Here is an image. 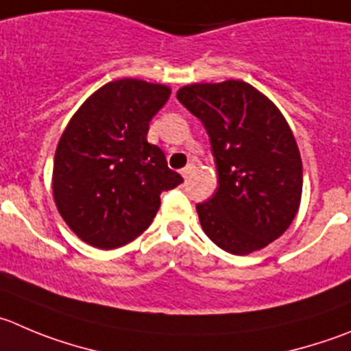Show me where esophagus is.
<instances>
[{"label": "esophagus", "mask_w": 351, "mask_h": 351, "mask_svg": "<svg viewBox=\"0 0 351 351\" xmlns=\"http://www.w3.org/2000/svg\"><path fill=\"white\" fill-rule=\"evenodd\" d=\"M195 169H196V167H195V165H188V167H184V169H182V170H181V173H182V178H184V179H188V178H189V176H191V173H193V172H195Z\"/></svg>", "instance_id": "34e87169"}]
</instances>
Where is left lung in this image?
<instances>
[{
	"label": "left lung",
	"instance_id": "8db88e82",
	"mask_svg": "<svg viewBox=\"0 0 351 351\" xmlns=\"http://www.w3.org/2000/svg\"><path fill=\"white\" fill-rule=\"evenodd\" d=\"M178 99L202 120L219 188L196 205L205 234L223 252L248 255L285 234L298 212L303 169L279 108L243 81L189 84Z\"/></svg>",
	"mask_w": 351,
	"mask_h": 351
}]
</instances>
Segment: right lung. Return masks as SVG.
Returning a JSON list of instances; mask_svg holds the SVG:
<instances>
[{"label":"right lung","instance_id":"obj_1","mask_svg":"<svg viewBox=\"0 0 351 351\" xmlns=\"http://www.w3.org/2000/svg\"><path fill=\"white\" fill-rule=\"evenodd\" d=\"M170 88L119 79L93 93L73 113L53 163L56 208L79 238L112 250L138 238L160 208V195L182 182L149 145V122Z\"/></svg>","mask_w":351,"mask_h":351}]
</instances>
